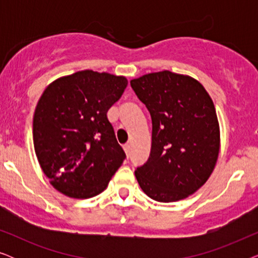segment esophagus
<instances>
[{
  "label": "esophagus",
  "mask_w": 258,
  "mask_h": 258,
  "mask_svg": "<svg viewBox=\"0 0 258 258\" xmlns=\"http://www.w3.org/2000/svg\"><path fill=\"white\" fill-rule=\"evenodd\" d=\"M124 151H125L126 156H129V155H130V144H125V146H124Z\"/></svg>",
  "instance_id": "1"
}]
</instances>
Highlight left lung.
<instances>
[{
  "mask_svg": "<svg viewBox=\"0 0 258 258\" xmlns=\"http://www.w3.org/2000/svg\"><path fill=\"white\" fill-rule=\"evenodd\" d=\"M153 121L147 163L135 170L150 199H186L210 177L220 154V124L214 102L199 81L163 70L130 81Z\"/></svg>",
  "mask_w": 258,
  "mask_h": 258,
  "instance_id": "obj_1",
  "label": "left lung"
}]
</instances>
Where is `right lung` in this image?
<instances>
[{"mask_svg": "<svg viewBox=\"0 0 258 258\" xmlns=\"http://www.w3.org/2000/svg\"><path fill=\"white\" fill-rule=\"evenodd\" d=\"M128 86L124 76L82 70L55 80L35 109V154L51 185L72 199L108 186L125 154L107 117Z\"/></svg>", "mask_w": 258, "mask_h": 258, "instance_id": "1", "label": "right lung"}]
</instances>
